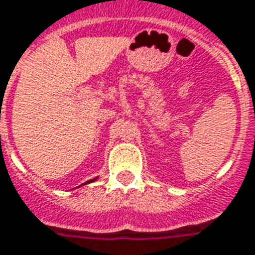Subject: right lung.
Wrapping results in <instances>:
<instances>
[{
	"mask_svg": "<svg viewBox=\"0 0 255 255\" xmlns=\"http://www.w3.org/2000/svg\"><path fill=\"white\" fill-rule=\"evenodd\" d=\"M97 180V177H96V178H93V180H89V181H86V182H84V184H82V185H86V184H90V182H93V181H96ZM81 186V185H80Z\"/></svg>",
	"mask_w": 255,
	"mask_h": 255,
	"instance_id": "1",
	"label": "right lung"
}]
</instances>
